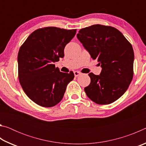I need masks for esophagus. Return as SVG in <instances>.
Listing matches in <instances>:
<instances>
[{
    "mask_svg": "<svg viewBox=\"0 0 146 146\" xmlns=\"http://www.w3.org/2000/svg\"><path fill=\"white\" fill-rule=\"evenodd\" d=\"M81 74V73L80 72V71H74V75H75V76H79Z\"/></svg>",
    "mask_w": 146,
    "mask_h": 146,
    "instance_id": "obj_1",
    "label": "esophagus"
}]
</instances>
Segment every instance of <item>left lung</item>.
Masks as SVG:
<instances>
[{"label":"left lung","mask_w":146,"mask_h":146,"mask_svg":"<svg viewBox=\"0 0 146 146\" xmlns=\"http://www.w3.org/2000/svg\"><path fill=\"white\" fill-rule=\"evenodd\" d=\"M76 36L102 67L100 75L89 73L91 82L84 88L86 95L98 104L114 102L126 91L133 79L131 44L117 29L101 24L81 29Z\"/></svg>","instance_id":"obj_1"}]
</instances>
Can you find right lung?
Listing matches in <instances>:
<instances>
[{"label": "right lung", "mask_w": 146, "mask_h": 146, "mask_svg": "<svg viewBox=\"0 0 146 146\" xmlns=\"http://www.w3.org/2000/svg\"><path fill=\"white\" fill-rule=\"evenodd\" d=\"M76 29L46 27L36 29L21 46L18 53V75L24 93L36 104L55 106L64 97L74 73L60 72L55 62L64 56L66 44Z\"/></svg>", "instance_id": "1"}]
</instances>
